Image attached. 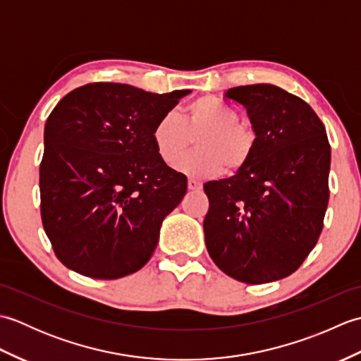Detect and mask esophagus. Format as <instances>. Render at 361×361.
Instances as JSON below:
<instances>
[{"mask_svg":"<svg viewBox=\"0 0 361 361\" xmlns=\"http://www.w3.org/2000/svg\"><path fill=\"white\" fill-rule=\"evenodd\" d=\"M188 188H189V190H200V189H202V183L198 181V180L190 178V180L188 181Z\"/></svg>","mask_w":361,"mask_h":361,"instance_id":"obj_1","label":"esophagus"}]
</instances>
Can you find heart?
<instances>
[{
    "mask_svg": "<svg viewBox=\"0 0 361 361\" xmlns=\"http://www.w3.org/2000/svg\"><path fill=\"white\" fill-rule=\"evenodd\" d=\"M239 118L234 106L203 96L190 102L181 118L173 111L164 113L153 127L152 140L158 157L173 166L188 147L190 136L198 134L199 150L179 159L176 169L197 178L217 175L224 167L233 173L247 166L257 142L255 128Z\"/></svg>",
    "mask_w": 361,
    "mask_h": 361,
    "instance_id": "b5f03b06",
    "label": "heart"
}]
</instances>
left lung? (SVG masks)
<instances>
[{
  "instance_id": "8db88e82",
  "label": "left lung",
  "mask_w": 361,
  "mask_h": 361,
  "mask_svg": "<svg viewBox=\"0 0 361 361\" xmlns=\"http://www.w3.org/2000/svg\"><path fill=\"white\" fill-rule=\"evenodd\" d=\"M225 97L247 109L257 142L234 176L203 186L206 248L240 282L287 278L323 231L331 171L326 128L307 102L270 83L229 88Z\"/></svg>"
}]
</instances>
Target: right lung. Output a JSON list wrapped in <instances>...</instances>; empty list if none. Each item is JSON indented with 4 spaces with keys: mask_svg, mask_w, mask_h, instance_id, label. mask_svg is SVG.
<instances>
[{
    "mask_svg": "<svg viewBox=\"0 0 361 361\" xmlns=\"http://www.w3.org/2000/svg\"><path fill=\"white\" fill-rule=\"evenodd\" d=\"M189 90L155 94L126 83L73 90L49 114L40 212L57 259L94 279L140 270L188 178L158 157L152 132Z\"/></svg>",
    "mask_w": 361,
    "mask_h": 361,
    "instance_id": "right-lung-1",
    "label": "right lung"
}]
</instances>
